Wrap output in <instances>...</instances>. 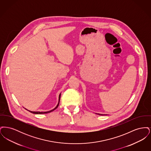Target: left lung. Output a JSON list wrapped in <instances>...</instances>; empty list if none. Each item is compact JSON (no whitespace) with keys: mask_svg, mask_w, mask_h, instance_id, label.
I'll list each match as a JSON object with an SVG mask.
<instances>
[{"mask_svg":"<svg viewBox=\"0 0 151 151\" xmlns=\"http://www.w3.org/2000/svg\"><path fill=\"white\" fill-rule=\"evenodd\" d=\"M99 114V115H102V114Z\"/></svg>","mask_w":151,"mask_h":151,"instance_id":"obj_1","label":"left lung"}]
</instances>
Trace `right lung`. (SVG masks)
Masks as SVG:
<instances>
[{"label":"right lung","instance_id":"1","mask_svg":"<svg viewBox=\"0 0 151 151\" xmlns=\"http://www.w3.org/2000/svg\"><path fill=\"white\" fill-rule=\"evenodd\" d=\"M60 95H61V93H60L59 96V101H58V104L57 106L54 108V109H53L52 110H50V111H45V112H43V111H42V112H40V111H32L28 110H27V109H25L27 110L28 111H29V112H30V113H33V114H46V113H50L51 111H54L55 109H56L58 107L59 104V101H60Z\"/></svg>","mask_w":151,"mask_h":151}]
</instances>
